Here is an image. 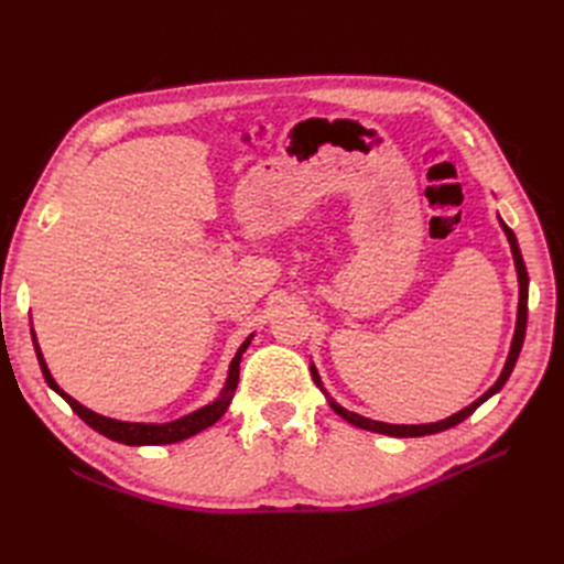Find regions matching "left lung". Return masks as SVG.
<instances>
[{
    "instance_id": "left-lung-1",
    "label": "left lung",
    "mask_w": 564,
    "mask_h": 564,
    "mask_svg": "<svg viewBox=\"0 0 564 564\" xmlns=\"http://www.w3.org/2000/svg\"><path fill=\"white\" fill-rule=\"evenodd\" d=\"M499 224H501V228H503V232H506V237H508V245H510V251H513V261H516V270H518V286H520V301H518V322H516V334H513V344H510V352H508V360H506V365H503V371H501V377L497 379V383H494L482 398H477L473 404H468V406H464L460 409V412H456V414H452L449 419H442V421H437V423H421V425H395V423H383V421H371V419H367V416H360V414H355V412H348L346 406H340L327 390H324V386H322V379H319V373H317V369H315V365H311V373H313V381L317 383V388L324 392V398L329 400V406L334 409V412L340 416V419H346L348 423H352V425H357V429H362V431H371V433H381V435H390V437H423V435H433V433H442V431H447V429H454V425H458L460 421H466L477 406H480L482 402H487L491 395H497V392L506 386V381H508V377H510V371H513V367H516V362H518V355H520V350H522V340H524V329H527V292H529V278H527V268H524V261H522V253H520V247H518V240H516V232L510 230L503 220L499 218Z\"/></svg>"
}]
</instances>
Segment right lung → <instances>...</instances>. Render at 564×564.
<instances>
[{"label":"right lung","instance_id":"right-lung-1","mask_svg":"<svg viewBox=\"0 0 564 564\" xmlns=\"http://www.w3.org/2000/svg\"><path fill=\"white\" fill-rule=\"evenodd\" d=\"M251 338H253V334H249L245 344L240 346V350L235 352L232 362H230V369H228L226 386H224V390H220V395L214 402L204 404V406L195 409V412L185 414V416H181L176 421H169V423H131V421H117V419H108L104 414H96V412H91V409L79 404L75 398L67 395V392L56 383V379L51 377V371H48V367L44 362V355H42L40 344H37L35 329H32V344H35L37 360H40V367H42V373H44L48 388L56 390L58 395L73 406V412L84 423L91 425L96 433L106 435V437H110L115 442H122V445H131V447H141V445H174V442L187 440V437L202 433L204 429H209V425H214L220 416H224L228 412L232 395H235L237 381H240V362H242L245 350L251 344Z\"/></svg>","mask_w":564,"mask_h":564}]
</instances>
